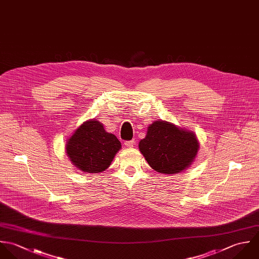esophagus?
I'll return each mask as SVG.
<instances>
[{"label":"esophagus","instance_id":"1","mask_svg":"<svg viewBox=\"0 0 259 259\" xmlns=\"http://www.w3.org/2000/svg\"><path fill=\"white\" fill-rule=\"evenodd\" d=\"M125 146L126 147H128V148H131V147H133L134 145H135V141L134 140H130V141H125Z\"/></svg>","mask_w":259,"mask_h":259}]
</instances>
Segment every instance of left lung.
<instances>
[{"label": "left lung", "mask_w": 259, "mask_h": 259, "mask_svg": "<svg viewBox=\"0 0 259 259\" xmlns=\"http://www.w3.org/2000/svg\"><path fill=\"white\" fill-rule=\"evenodd\" d=\"M199 148L196 136L166 121H155L139 142L148 164L159 173L175 174L191 165Z\"/></svg>", "instance_id": "obj_1"}]
</instances>
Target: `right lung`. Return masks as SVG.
<instances>
[{"label":"right lung","mask_w":259,"mask_h":259,"mask_svg":"<svg viewBox=\"0 0 259 259\" xmlns=\"http://www.w3.org/2000/svg\"><path fill=\"white\" fill-rule=\"evenodd\" d=\"M120 148L117 137L106 132L97 120L83 123L66 144L72 163L87 173H100L107 169Z\"/></svg>","instance_id":"obj_1"}]
</instances>
